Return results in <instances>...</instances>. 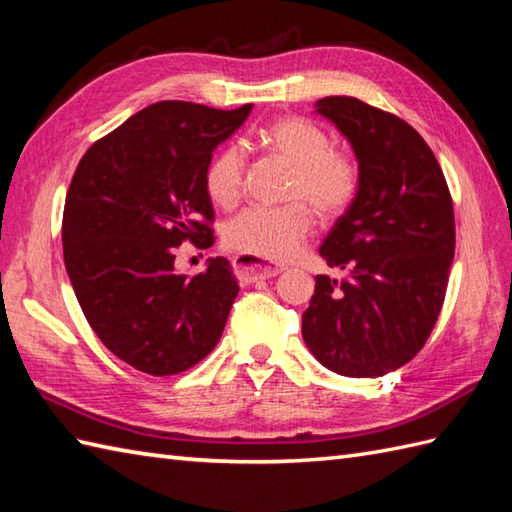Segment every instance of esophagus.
Returning <instances> with one entry per match:
<instances>
[{"label":"esophagus","instance_id":"esophagus-1","mask_svg":"<svg viewBox=\"0 0 512 512\" xmlns=\"http://www.w3.org/2000/svg\"><path fill=\"white\" fill-rule=\"evenodd\" d=\"M233 270L239 284H255L259 279H273L281 275V268L266 266L262 259H257L253 255H235Z\"/></svg>","mask_w":512,"mask_h":512}]
</instances>
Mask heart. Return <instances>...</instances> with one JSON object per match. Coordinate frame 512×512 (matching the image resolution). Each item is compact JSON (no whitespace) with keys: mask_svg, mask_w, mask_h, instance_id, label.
Wrapping results in <instances>:
<instances>
[{"mask_svg":"<svg viewBox=\"0 0 512 512\" xmlns=\"http://www.w3.org/2000/svg\"><path fill=\"white\" fill-rule=\"evenodd\" d=\"M264 145L292 167L284 206H253L224 226V244L239 255H253L262 262H286L297 253L314 228L317 211L325 220L347 211L358 193V165L352 156L332 149L325 129L306 118L286 116L264 129ZM246 154L237 143L222 147L206 167V193L233 209L242 198Z\"/></svg>","mask_w":512,"mask_h":512,"instance_id":"heart-1","label":"heart"}]
</instances>
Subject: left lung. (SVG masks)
Returning <instances> with one entry per match:
<instances>
[{"mask_svg": "<svg viewBox=\"0 0 512 512\" xmlns=\"http://www.w3.org/2000/svg\"><path fill=\"white\" fill-rule=\"evenodd\" d=\"M314 112L352 145L358 193L319 248L345 277H317L303 341L330 372L385 376L422 350L442 310L455 253L451 193L402 118L354 96H328Z\"/></svg>", "mask_w": 512, "mask_h": 512, "instance_id": "left-lung-1", "label": "left lung"}]
</instances>
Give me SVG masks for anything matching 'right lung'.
I'll return each mask as SVG.
<instances>
[{
	"instance_id": "right-lung-1",
	"label": "right lung",
	"mask_w": 512,
	"mask_h": 512,
	"mask_svg": "<svg viewBox=\"0 0 512 512\" xmlns=\"http://www.w3.org/2000/svg\"><path fill=\"white\" fill-rule=\"evenodd\" d=\"M250 110L154 103L94 143L74 171L65 270L96 336L138 372L180 374L224 332L239 292L231 264L211 257L187 279L176 273V246H213L206 167Z\"/></svg>"
}]
</instances>
